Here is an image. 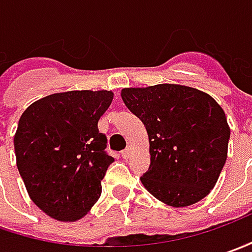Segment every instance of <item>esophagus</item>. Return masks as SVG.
Segmentation results:
<instances>
[{"label":"esophagus","mask_w":252,"mask_h":252,"mask_svg":"<svg viewBox=\"0 0 252 252\" xmlns=\"http://www.w3.org/2000/svg\"><path fill=\"white\" fill-rule=\"evenodd\" d=\"M121 157L124 159H128L131 157V147H126L123 152H121Z\"/></svg>","instance_id":"esophagus-1"}]
</instances>
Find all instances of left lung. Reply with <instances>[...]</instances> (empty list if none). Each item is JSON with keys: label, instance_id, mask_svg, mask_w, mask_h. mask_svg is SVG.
<instances>
[{"label": "left lung", "instance_id": "left-lung-1", "mask_svg": "<svg viewBox=\"0 0 252 252\" xmlns=\"http://www.w3.org/2000/svg\"><path fill=\"white\" fill-rule=\"evenodd\" d=\"M121 97L147 128L145 189L172 207L206 197L227 159L230 128L223 108L209 94L179 84L123 89Z\"/></svg>", "mask_w": 252, "mask_h": 252}]
</instances>
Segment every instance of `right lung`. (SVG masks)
I'll use <instances>...</instances> for the list:
<instances>
[{"instance_id":"1","label":"right lung","mask_w":252,"mask_h":252,"mask_svg":"<svg viewBox=\"0 0 252 252\" xmlns=\"http://www.w3.org/2000/svg\"><path fill=\"white\" fill-rule=\"evenodd\" d=\"M114 94L74 90L46 95L21 115L14 137L17 166L29 197L61 221H76L101 194L114 162L98 120Z\"/></svg>"}]
</instances>
